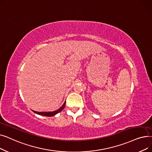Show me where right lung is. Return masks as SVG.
<instances>
[{
    "label": "right lung",
    "instance_id": "add662e5",
    "mask_svg": "<svg viewBox=\"0 0 152 152\" xmlns=\"http://www.w3.org/2000/svg\"><path fill=\"white\" fill-rule=\"evenodd\" d=\"M65 104H66V102H65V103H63V105L58 110L54 111H52V112H38V111H33H33L35 113L39 115H42V116H52L57 115V113H60L61 111H62L63 110V108H65Z\"/></svg>",
    "mask_w": 152,
    "mask_h": 152
}]
</instances>
